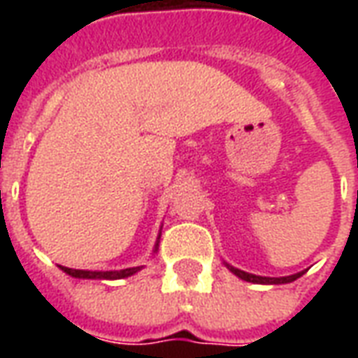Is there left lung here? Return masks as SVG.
<instances>
[{
	"label": "left lung",
	"instance_id": "8db88e82",
	"mask_svg": "<svg viewBox=\"0 0 358 358\" xmlns=\"http://www.w3.org/2000/svg\"><path fill=\"white\" fill-rule=\"evenodd\" d=\"M226 264V268L230 270L232 274H236L241 280H245V282H251V284H264V285H278V284H289L293 280H297L305 274V270H301L297 274H292V276H280V278H270V276H257V274H251V272H245V270H240L232 266V264Z\"/></svg>",
	"mask_w": 358,
	"mask_h": 358
}]
</instances>
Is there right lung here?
Wrapping results in <instances>:
<instances>
[{"mask_svg": "<svg viewBox=\"0 0 358 358\" xmlns=\"http://www.w3.org/2000/svg\"><path fill=\"white\" fill-rule=\"evenodd\" d=\"M159 240H161V234L157 236L155 248H153V253L155 255L157 249H159ZM59 268L66 272L69 276L78 278V280H122V278L134 276L136 272H140L143 266H132V268H122V270H78V268H69V266H61Z\"/></svg>", "mask_w": 358, "mask_h": 358, "instance_id": "right-lung-1", "label": "right lung"}]
</instances>
